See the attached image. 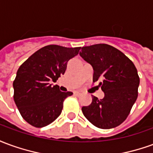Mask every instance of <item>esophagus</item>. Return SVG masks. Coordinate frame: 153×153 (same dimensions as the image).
I'll return each mask as SVG.
<instances>
[{
    "label": "esophagus",
    "mask_w": 153,
    "mask_h": 153,
    "mask_svg": "<svg viewBox=\"0 0 153 153\" xmlns=\"http://www.w3.org/2000/svg\"><path fill=\"white\" fill-rule=\"evenodd\" d=\"M74 96L79 97L81 95V93H80V92H78V91H76V92H74Z\"/></svg>",
    "instance_id": "esophagus-1"
}]
</instances>
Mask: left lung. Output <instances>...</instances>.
I'll return each instance as SVG.
<instances>
[{
  "mask_svg": "<svg viewBox=\"0 0 153 153\" xmlns=\"http://www.w3.org/2000/svg\"><path fill=\"white\" fill-rule=\"evenodd\" d=\"M80 56L93 68V82L99 83L105 96L93 97L83 106L84 116L100 128H112L125 121L138 97L139 77L136 67L120 51L107 44L83 47Z\"/></svg>",
  "mask_w": 153,
  "mask_h": 153,
  "instance_id": "8db88e82",
  "label": "left lung"
}]
</instances>
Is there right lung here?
Wrapping results in <instances>:
<instances>
[{"label": "right lung", "instance_id": "right-lung-1", "mask_svg": "<svg viewBox=\"0 0 153 153\" xmlns=\"http://www.w3.org/2000/svg\"><path fill=\"white\" fill-rule=\"evenodd\" d=\"M81 47L48 45L37 51L19 68L13 83L14 100L25 120L34 127L50 125L60 115L63 102L72 92H60L56 82L67 62Z\"/></svg>", "mask_w": 153, "mask_h": 153}]
</instances>
